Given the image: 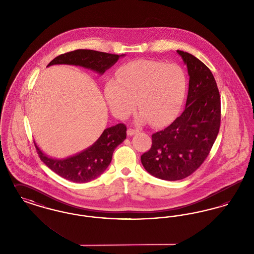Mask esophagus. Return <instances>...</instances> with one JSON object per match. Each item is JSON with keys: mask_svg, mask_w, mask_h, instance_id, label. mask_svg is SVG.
Returning <instances> with one entry per match:
<instances>
[{"mask_svg": "<svg viewBox=\"0 0 254 254\" xmlns=\"http://www.w3.org/2000/svg\"><path fill=\"white\" fill-rule=\"evenodd\" d=\"M138 132H139V130H138V129H134V128H128L127 131L128 136H132L134 134H136V133Z\"/></svg>", "mask_w": 254, "mask_h": 254, "instance_id": "obj_1", "label": "esophagus"}]
</instances>
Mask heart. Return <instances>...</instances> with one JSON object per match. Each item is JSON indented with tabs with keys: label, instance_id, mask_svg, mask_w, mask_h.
Masks as SVG:
<instances>
[{
	"label": "heart",
	"instance_id": "b5f03b06",
	"mask_svg": "<svg viewBox=\"0 0 254 254\" xmlns=\"http://www.w3.org/2000/svg\"><path fill=\"white\" fill-rule=\"evenodd\" d=\"M187 77L181 67L156 61L127 63L117 70L116 81L105 85V97L112 113L127 118L141 109L136 121H151L163 127L172 121L181 109L187 91Z\"/></svg>",
	"mask_w": 254,
	"mask_h": 254
}]
</instances>
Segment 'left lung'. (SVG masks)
I'll return each instance as SVG.
<instances>
[{
	"label": "left lung",
	"mask_w": 254,
	"mask_h": 254,
	"mask_svg": "<svg viewBox=\"0 0 254 254\" xmlns=\"http://www.w3.org/2000/svg\"><path fill=\"white\" fill-rule=\"evenodd\" d=\"M190 76L186 109L165 129L152 134V145L141 156L145 170L167 181L182 180L198 169L217 138L221 101L210 69L195 56L177 50Z\"/></svg>",
	"instance_id": "obj_1"
}]
</instances>
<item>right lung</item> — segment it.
I'll return each instance as SVG.
<instances>
[{
  "mask_svg": "<svg viewBox=\"0 0 254 254\" xmlns=\"http://www.w3.org/2000/svg\"><path fill=\"white\" fill-rule=\"evenodd\" d=\"M124 56L125 54L116 55L90 49H77L59 55L51 61L48 66L53 64L79 65L102 75ZM126 138L127 127L124 124H118L106 128L93 145L80 153L64 159L49 157L38 147L36 143L34 144L40 159L59 176L73 183H86L96 179L108 169L115 148Z\"/></svg>",
  "mask_w": 254,
  "mask_h": 254,
  "instance_id": "obj_1",
  "label": "right lung"
}]
</instances>
